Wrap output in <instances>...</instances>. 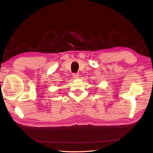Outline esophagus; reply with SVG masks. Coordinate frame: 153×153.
I'll return each instance as SVG.
<instances>
[{
    "label": "esophagus",
    "instance_id": "esophagus-1",
    "mask_svg": "<svg viewBox=\"0 0 153 153\" xmlns=\"http://www.w3.org/2000/svg\"><path fill=\"white\" fill-rule=\"evenodd\" d=\"M73 77H74V79L79 78V74H77V73H74V74H73Z\"/></svg>",
    "mask_w": 153,
    "mask_h": 153
}]
</instances>
